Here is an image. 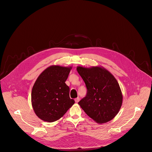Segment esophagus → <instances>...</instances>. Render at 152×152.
<instances>
[{"label":"esophagus","instance_id":"esophagus-1","mask_svg":"<svg viewBox=\"0 0 152 152\" xmlns=\"http://www.w3.org/2000/svg\"><path fill=\"white\" fill-rule=\"evenodd\" d=\"M75 102H76V103H77V102H79V101L80 100V99H79V97H77V98H76V99H75Z\"/></svg>","mask_w":152,"mask_h":152}]
</instances>
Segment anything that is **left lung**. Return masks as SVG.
I'll use <instances>...</instances> for the list:
<instances>
[{
  "label": "left lung",
  "mask_w": 152,
  "mask_h": 152,
  "mask_svg": "<svg viewBox=\"0 0 152 152\" xmlns=\"http://www.w3.org/2000/svg\"><path fill=\"white\" fill-rule=\"evenodd\" d=\"M77 71L87 88L86 96L78 103L82 109L97 123L113 120L123 102L122 93L115 77L100 66H78Z\"/></svg>",
  "instance_id": "8db88e82"
}]
</instances>
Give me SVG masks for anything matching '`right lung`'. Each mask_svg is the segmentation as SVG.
Segmentation results:
<instances>
[{
    "label": "right lung",
    "mask_w": 152,
    "mask_h": 152,
    "mask_svg": "<svg viewBox=\"0 0 152 152\" xmlns=\"http://www.w3.org/2000/svg\"><path fill=\"white\" fill-rule=\"evenodd\" d=\"M72 67L51 66L37 79L32 89L31 102L35 114L42 120L53 122L66 113L75 100L65 83Z\"/></svg>",
    "instance_id": "right-lung-1"
}]
</instances>
